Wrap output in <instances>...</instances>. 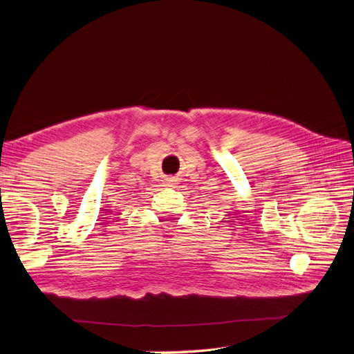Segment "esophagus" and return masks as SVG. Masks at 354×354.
Instances as JSON below:
<instances>
[{"mask_svg": "<svg viewBox=\"0 0 354 354\" xmlns=\"http://www.w3.org/2000/svg\"><path fill=\"white\" fill-rule=\"evenodd\" d=\"M165 181H167V186H168V187H174L176 183H177V180H176L174 177H169V178H167Z\"/></svg>", "mask_w": 354, "mask_h": 354, "instance_id": "34e87169", "label": "esophagus"}]
</instances>
